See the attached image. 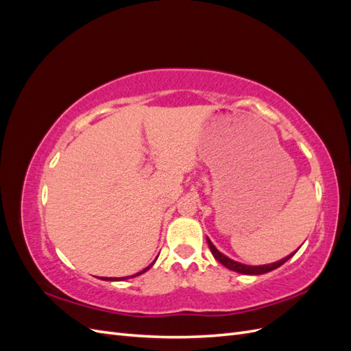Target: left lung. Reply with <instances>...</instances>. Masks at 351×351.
I'll return each mask as SVG.
<instances>
[{
  "label": "left lung",
  "mask_w": 351,
  "mask_h": 351,
  "mask_svg": "<svg viewBox=\"0 0 351 351\" xmlns=\"http://www.w3.org/2000/svg\"><path fill=\"white\" fill-rule=\"evenodd\" d=\"M206 241H208V246H209L212 254H214V258H215L219 263H222L226 268H228V269H231V271L239 272V274H244V275H262V274L271 272V271H274V269L280 268L281 265H284L290 258H293L294 253L297 252V250H295L294 253L289 254V256H285V258H282V259H280V261H277V262H274V263L258 265V267H252V265H244V263L236 262V261L230 259L228 256H226L224 253H221V252L214 246V244H212V241H210L208 237H206Z\"/></svg>",
  "instance_id": "1"
}]
</instances>
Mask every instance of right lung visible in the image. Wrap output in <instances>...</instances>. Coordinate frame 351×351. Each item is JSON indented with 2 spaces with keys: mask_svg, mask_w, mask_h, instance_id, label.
Returning <instances> with one entry per match:
<instances>
[{
  "mask_svg": "<svg viewBox=\"0 0 351 351\" xmlns=\"http://www.w3.org/2000/svg\"><path fill=\"white\" fill-rule=\"evenodd\" d=\"M155 262V261H154ZM154 262L149 265V267L147 268H145L143 271H141V272H137V274H134V275H132V277H121V278H108V277H104V278H101V280H105V281H123V280H127V278H133V277H137V275H141V274H143V272H146L147 269H149L152 265H154Z\"/></svg>",
  "mask_w": 351,
  "mask_h": 351,
  "instance_id": "add662e5",
  "label": "right lung"
}]
</instances>
